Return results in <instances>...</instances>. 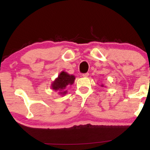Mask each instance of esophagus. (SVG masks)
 I'll return each mask as SVG.
<instances>
[{
    "mask_svg": "<svg viewBox=\"0 0 150 150\" xmlns=\"http://www.w3.org/2000/svg\"><path fill=\"white\" fill-rule=\"evenodd\" d=\"M89 73H83L82 74V77H88L89 76Z\"/></svg>",
    "mask_w": 150,
    "mask_h": 150,
    "instance_id": "esophagus-1",
    "label": "esophagus"
}]
</instances>
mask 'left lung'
<instances>
[{"label":"left lung","instance_id":"left-lung-1","mask_svg":"<svg viewBox=\"0 0 150 150\" xmlns=\"http://www.w3.org/2000/svg\"><path fill=\"white\" fill-rule=\"evenodd\" d=\"M101 86H103V85H101Z\"/></svg>","mask_w":150,"mask_h":150}]
</instances>
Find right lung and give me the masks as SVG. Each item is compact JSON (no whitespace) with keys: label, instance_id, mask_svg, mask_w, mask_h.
<instances>
[{"label":"right lung","instance_id":"add662e5","mask_svg":"<svg viewBox=\"0 0 150 150\" xmlns=\"http://www.w3.org/2000/svg\"><path fill=\"white\" fill-rule=\"evenodd\" d=\"M75 77L74 75H68L65 72H62L58 75V78L52 83V89L56 91H60V94H64L67 93V90H65V87L68 85L73 84Z\"/></svg>","mask_w":150,"mask_h":150}]
</instances>
